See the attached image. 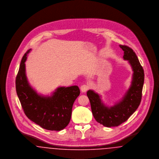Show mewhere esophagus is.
<instances>
[{"instance_id": "obj_1", "label": "esophagus", "mask_w": 159, "mask_h": 159, "mask_svg": "<svg viewBox=\"0 0 159 159\" xmlns=\"http://www.w3.org/2000/svg\"><path fill=\"white\" fill-rule=\"evenodd\" d=\"M88 88H89V86L87 84H83L80 87V90L83 93V92H86V91H88Z\"/></svg>"}]
</instances>
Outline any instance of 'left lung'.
I'll list each match as a JSON object with an SVG mask.
<instances>
[{
  "instance_id": "left-lung-1",
  "label": "left lung",
  "mask_w": 159,
  "mask_h": 159,
  "mask_svg": "<svg viewBox=\"0 0 159 159\" xmlns=\"http://www.w3.org/2000/svg\"><path fill=\"white\" fill-rule=\"evenodd\" d=\"M124 51V60L128 61L132 71L130 86L123 97L113 106H108L101 99V95L93 90L87 92L93 116L106 127L118 126L126 121L140 104L144 85V72L136 53L128 46L119 45Z\"/></svg>"
}]
</instances>
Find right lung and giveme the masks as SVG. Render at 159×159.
Returning a JSON list of instances; mask_svg holds the SVG:
<instances>
[{
	"mask_svg": "<svg viewBox=\"0 0 159 159\" xmlns=\"http://www.w3.org/2000/svg\"><path fill=\"white\" fill-rule=\"evenodd\" d=\"M31 49L24 54L16 77V91L27 117L42 128L60 131L65 128L71 117L72 107L80 91L77 86L57 88L51 95L37 92L26 75L25 62Z\"/></svg>",
	"mask_w": 159,
	"mask_h": 159,
	"instance_id": "right-lung-1",
	"label": "right lung"
}]
</instances>
